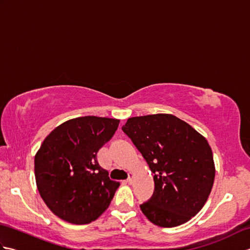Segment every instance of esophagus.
<instances>
[{
  "label": "esophagus",
  "mask_w": 250,
  "mask_h": 250,
  "mask_svg": "<svg viewBox=\"0 0 250 250\" xmlns=\"http://www.w3.org/2000/svg\"><path fill=\"white\" fill-rule=\"evenodd\" d=\"M133 174H132V173H130V175H129V178L128 179H126V183H128L129 185H131L132 183H133Z\"/></svg>",
  "instance_id": "1"
}]
</instances>
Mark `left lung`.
<instances>
[{"mask_svg": "<svg viewBox=\"0 0 250 250\" xmlns=\"http://www.w3.org/2000/svg\"><path fill=\"white\" fill-rule=\"evenodd\" d=\"M122 130L155 174V192L140 206L143 214L163 228L189 221L204 206L214 185L216 168L208 142L171 114L132 117Z\"/></svg>", "mask_w": 250, "mask_h": 250, "instance_id": "left-lung-1", "label": "left lung"}]
</instances>
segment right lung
<instances>
[{"instance_id":"obj_1","label":"right lung","mask_w":250,"mask_h":250,"mask_svg":"<svg viewBox=\"0 0 250 250\" xmlns=\"http://www.w3.org/2000/svg\"><path fill=\"white\" fill-rule=\"evenodd\" d=\"M119 121L77 117L58 125L42 143L34 159L37 190L60 219L87 225L108 208L120 183L110 180L97 155Z\"/></svg>"}]
</instances>
